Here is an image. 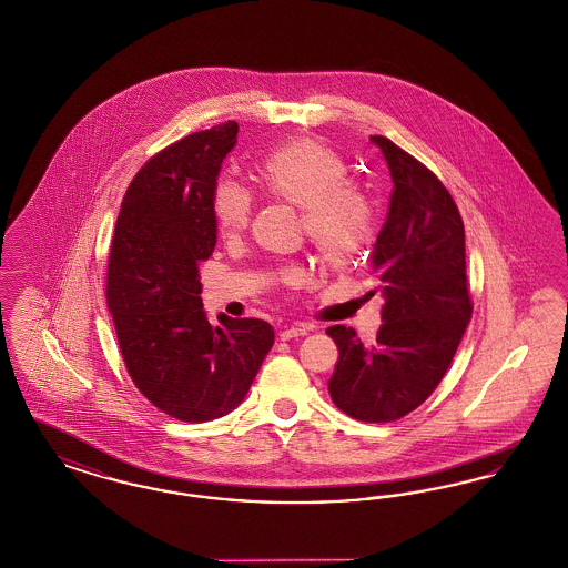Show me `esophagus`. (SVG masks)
<instances>
[{
	"label": "esophagus",
	"mask_w": 568,
	"mask_h": 568,
	"mask_svg": "<svg viewBox=\"0 0 568 568\" xmlns=\"http://www.w3.org/2000/svg\"><path fill=\"white\" fill-rule=\"evenodd\" d=\"M307 333H310V326L295 324V326H286L284 331H280V339H282V342H291V339L303 337V335H307Z\"/></svg>",
	"instance_id": "obj_1"
}]
</instances>
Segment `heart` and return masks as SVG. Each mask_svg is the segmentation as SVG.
<instances>
[{"mask_svg": "<svg viewBox=\"0 0 568 568\" xmlns=\"http://www.w3.org/2000/svg\"><path fill=\"white\" fill-rule=\"evenodd\" d=\"M263 191L301 210L307 237L322 261L333 270H346L373 237L369 199L347 184V168L335 150L314 140H298L275 150L258 170ZM214 219L222 235L242 233L250 221V197L233 182H221L212 195ZM286 273V282H296Z\"/></svg>", "mask_w": 568, "mask_h": 568, "instance_id": "obj_1", "label": "heart"}]
</instances>
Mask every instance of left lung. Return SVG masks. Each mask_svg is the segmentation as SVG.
<instances>
[{
    "label": "left lung",
    "instance_id": "1",
    "mask_svg": "<svg viewBox=\"0 0 568 568\" xmlns=\"http://www.w3.org/2000/svg\"><path fill=\"white\" fill-rule=\"evenodd\" d=\"M369 140L395 184L371 254L384 324L373 346L344 324L326 328L339 349L328 393L349 418L393 422L439 386L470 322L465 224L435 173L390 140Z\"/></svg>",
    "mask_w": 568,
    "mask_h": 568
}]
</instances>
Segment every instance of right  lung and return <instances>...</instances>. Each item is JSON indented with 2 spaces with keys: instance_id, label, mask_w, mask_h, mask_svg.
<instances>
[{
  "instance_id": "1",
  "label": "right lung",
  "mask_w": 568,
  "mask_h": 568,
  "mask_svg": "<svg viewBox=\"0 0 568 568\" xmlns=\"http://www.w3.org/2000/svg\"><path fill=\"white\" fill-rule=\"evenodd\" d=\"M235 121L161 150L124 193L108 265V310L124 365L163 414L210 422L233 412L273 346L270 322L212 324L197 265L216 246L212 195Z\"/></svg>"
}]
</instances>
